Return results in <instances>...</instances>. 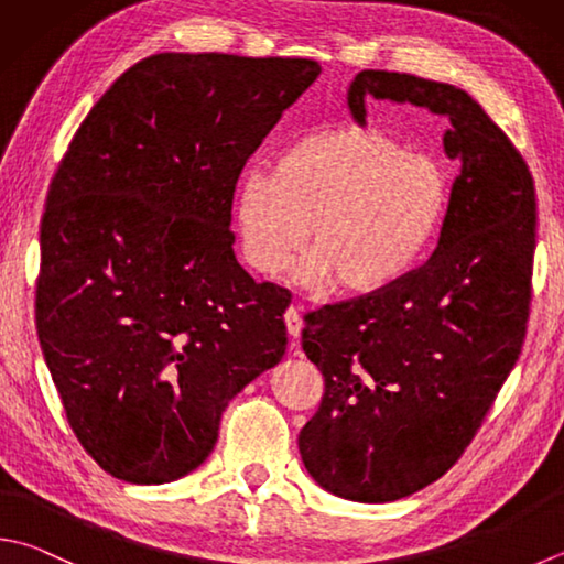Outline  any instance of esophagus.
<instances>
[{
	"instance_id": "esophagus-1",
	"label": "esophagus",
	"mask_w": 564,
	"mask_h": 564,
	"mask_svg": "<svg viewBox=\"0 0 564 564\" xmlns=\"http://www.w3.org/2000/svg\"><path fill=\"white\" fill-rule=\"evenodd\" d=\"M284 324H286V332H290V336H292V341H296V338H300V334H302V314H300V310H296V306H290V310L284 312Z\"/></svg>"
}]
</instances>
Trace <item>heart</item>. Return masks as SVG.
I'll return each instance as SVG.
<instances>
[{
	"label": "heart",
	"mask_w": 564,
	"mask_h": 564,
	"mask_svg": "<svg viewBox=\"0 0 564 564\" xmlns=\"http://www.w3.org/2000/svg\"><path fill=\"white\" fill-rule=\"evenodd\" d=\"M449 206V172L376 127L306 132L240 178L236 230L254 272H282L310 236L300 280L376 294L405 280L432 248Z\"/></svg>",
	"instance_id": "obj_1"
}]
</instances>
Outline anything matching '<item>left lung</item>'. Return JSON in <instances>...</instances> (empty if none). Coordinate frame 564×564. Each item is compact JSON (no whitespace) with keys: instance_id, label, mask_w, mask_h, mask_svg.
I'll use <instances>...</instances> for the list:
<instances>
[{"instance_id":"8db88e82","label":"left lung","mask_w":564,"mask_h":564,"mask_svg":"<svg viewBox=\"0 0 564 564\" xmlns=\"http://www.w3.org/2000/svg\"><path fill=\"white\" fill-rule=\"evenodd\" d=\"M373 98L449 117L444 152L459 176L422 268L306 314L302 348L324 395L300 432L302 462L318 486L360 503L420 491L469 447L523 348L535 252L533 176L469 93L360 70L348 88L356 122Z\"/></svg>"}]
</instances>
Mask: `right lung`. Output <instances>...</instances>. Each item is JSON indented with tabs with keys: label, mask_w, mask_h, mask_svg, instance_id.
<instances>
[{
	"label": "right lung",
	"mask_w": 564,
	"mask_h": 564,
	"mask_svg": "<svg viewBox=\"0 0 564 564\" xmlns=\"http://www.w3.org/2000/svg\"><path fill=\"white\" fill-rule=\"evenodd\" d=\"M310 58L156 53L93 105L41 218L36 332L80 447L130 484L206 462L278 366L290 290L232 252L242 166L316 80Z\"/></svg>",
	"instance_id": "add662e5"
}]
</instances>
